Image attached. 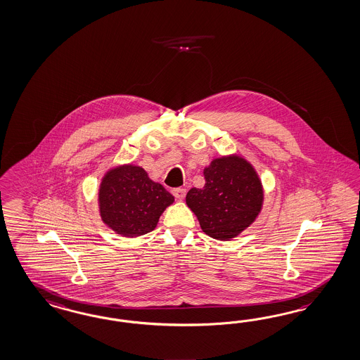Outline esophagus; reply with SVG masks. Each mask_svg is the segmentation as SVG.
<instances>
[{"instance_id":"34e87169","label":"esophagus","mask_w":360,"mask_h":360,"mask_svg":"<svg viewBox=\"0 0 360 360\" xmlns=\"http://www.w3.org/2000/svg\"><path fill=\"white\" fill-rule=\"evenodd\" d=\"M172 195H175L177 200H183L185 195H186V191H185L184 188H175V189L172 191Z\"/></svg>"}]
</instances>
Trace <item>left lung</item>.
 I'll use <instances>...</instances> for the list:
<instances>
[{
	"label": "left lung",
	"mask_w": 360,
	"mask_h": 360,
	"mask_svg": "<svg viewBox=\"0 0 360 360\" xmlns=\"http://www.w3.org/2000/svg\"><path fill=\"white\" fill-rule=\"evenodd\" d=\"M204 176V188H192L186 193V205L205 234L230 240L260 213L264 200L262 181L255 168L239 155L213 159Z\"/></svg>",
	"instance_id": "8db88e82"
}]
</instances>
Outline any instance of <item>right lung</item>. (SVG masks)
I'll use <instances>...</instances> for the list:
<instances>
[{
	"label": "right lung",
	"instance_id": "add662e5",
	"mask_svg": "<svg viewBox=\"0 0 360 360\" xmlns=\"http://www.w3.org/2000/svg\"><path fill=\"white\" fill-rule=\"evenodd\" d=\"M175 197L153 181L142 167H114L103 175L98 189V207L103 224L129 238L153 231Z\"/></svg>",
	"mask_w": 360,
	"mask_h": 360
}]
</instances>
